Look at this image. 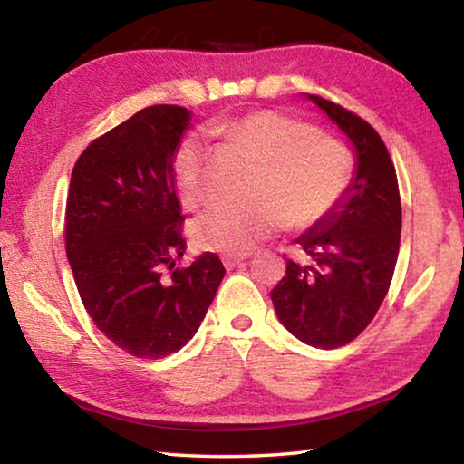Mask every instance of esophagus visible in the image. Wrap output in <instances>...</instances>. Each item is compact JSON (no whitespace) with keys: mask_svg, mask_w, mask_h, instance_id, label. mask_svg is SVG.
<instances>
[{"mask_svg":"<svg viewBox=\"0 0 464 464\" xmlns=\"http://www.w3.org/2000/svg\"><path fill=\"white\" fill-rule=\"evenodd\" d=\"M249 256H223V264H225V268L227 270H233L235 266H239V264H243L247 260Z\"/></svg>","mask_w":464,"mask_h":464,"instance_id":"34e87169","label":"esophagus"}]
</instances>
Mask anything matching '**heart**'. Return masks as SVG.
Returning a JSON list of instances; mask_svg holds the SVG:
<instances>
[{
	"label": "heart",
	"instance_id": "heart-1",
	"mask_svg": "<svg viewBox=\"0 0 464 464\" xmlns=\"http://www.w3.org/2000/svg\"><path fill=\"white\" fill-rule=\"evenodd\" d=\"M223 135L266 166L262 207L235 210L213 207L194 218L192 239L207 251L246 256L262 239L293 223L324 221L348 194L356 160L342 139L321 135L319 127L278 110H257L223 124ZM174 182L186 207L198 204L207 184V153L186 140L174 160Z\"/></svg>",
	"mask_w": 464,
	"mask_h": 464
}]
</instances>
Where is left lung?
<instances>
[{
    "label": "left lung",
    "instance_id": "8db88e82",
    "mask_svg": "<svg viewBox=\"0 0 464 464\" xmlns=\"http://www.w3.org/2000/svg\"><path fill=\"white\" fill-rule=\"evenodd\" d=\"M356 147L358 168L345 198L296 239L309 264L286 260L270 293L278 319L313 348L350 343L389 293L401 241V196L379 132L352 110L309 96Z\"/></svg>",
    "mask_w": 464,
    "mask_h": 464
}]
</instances>
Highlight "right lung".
<instances>
[{"label":"right lung","mask_w":464,"mask_h":464,"mask_svg":"<svg viewBox=\"0 0 464 464\" xmlns=\"http://www.w3.org/2000/svg\"><path fill=\"white\" fill-rule=\"evenodd\" d=\"M188 121L182 106L139 110L83 149L69 182L65 251L83 307L110 342L145 360L192 340L225 276L217 254L178 264L174 155Z\"/></svg>","instance_id":"add662e5"}]
</instances>
